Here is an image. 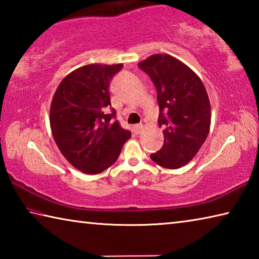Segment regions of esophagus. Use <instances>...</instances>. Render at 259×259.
<instances>
[{
  "mask_svg": "<svg viewBox=\"0 0 259 259\" xmlns=\"http://www.w3.org/2000/svg\"><path fill=\"white\" fill-rule=\"evenodd\" d=\"M144 130V125L143 124H137V125H135L134 126V131L137 135H139L140 133H142V131Z\"/></svg>",
  "mask_w": 259,
  "mask_h": 259,
  "instance_id": "obj_1",
  "label": "esophagus"
}]
</instances>
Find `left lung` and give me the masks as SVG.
<instances>
[{
  "label": "left lung",
  "mask_w": 259,
  "mask_h": 259,
  "mask_svg": "<svg viewBox=\"0 0 259 259\" xmlns=\"http://www.w3.org/2000/svg\"><path fill=\"white\" fill-rule=\"evenodd\" d=\"M138 66L156 88L159 125L163 126V146L151 159L166 169L182 168L196 155L209 134L211 107L207 90L187 65L170 55H152Z\"/></svg>",
  "instance_id": "left-lung-1"
}]
</instances>
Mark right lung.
I'll return each mask as SVG.
<instances>
[{
	"label": "right lung",
	"mask_w": 259,
	"mask_h": 259,
	"mask_svg": "<svg viewBox=\"0 0 259 259\" xmlns=\"http://www.w3.org/2000/svg\"><path fill=\"white\" fill-rule=\"evenodd\" d=\"M122 64H89L74 69L59 83L50 106V128L61 154L89 175L108 169L131 133L112 122L109 81Z\"/></svg>",
	"instance_id": "obj_1"
}]
</instances>
